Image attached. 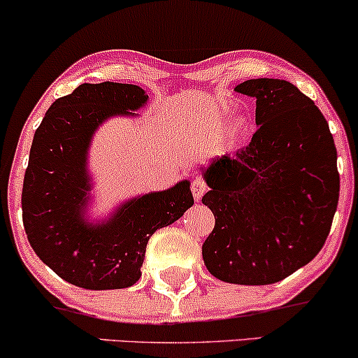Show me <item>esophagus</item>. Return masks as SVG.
<instances>
[{
  "label": "esophagus",
  "mask_w": 358,
  "mask_h": 358,
  "mask_svg": "<svg viewBox=\"0 0 358 358\" xmlns=\"http://www.w3.org/2000/svg\"><path fill=\"white\" fill-rule=\"evenodd\" d=\"M192 193H193V199L196 200V202H200L202 200V196L205 195V192H207V183H205L203 178H200V176H195V178L192 180Z\"/></svg>",
  "instance_id": "1"
}]
</instances>
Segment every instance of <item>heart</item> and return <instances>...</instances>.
<instances>
[{
  "instance_id": "b5f03b06",
  "label": "heart",
  "mask_w": 358,
  "mask_h": 358,
  "mask_svg": "<svg viewBox=\"0 0 358 358\" xmlns=\"http://www.w3.org/2000/svg\"><path fill=\"white\" fill-rule=\"evenodd\" d=\"M245 131H248V126H245V122H241V124H237L236 131H234V141H239V139L245 134Z\"/></svg>"
}]
</instances>
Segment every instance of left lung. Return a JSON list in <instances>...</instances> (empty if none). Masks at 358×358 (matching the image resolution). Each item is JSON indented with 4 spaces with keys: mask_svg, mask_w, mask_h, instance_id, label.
I'll list each match as a JSON object with an SVG mask.
<instances>
[{
    "mask_svg": "<svg viewBox=\"0 0 358 358\" xmlns=\"http://www.w3.org/2000/svg\"><path fill=\"white\" fill-rule=\"evenodd\" d=\"M236 92L256 99L249 146L203 170L202 203L215 227L202 245L212 276L245 286L273 285L323 248L336 212L340 175L327 119L296 85L250 79Z\"/></svg>",
    "mask_w": 358,
    "mask_h": 358,
    "instance_id": "obj_1",
    "label": "left lung"
}]
</instances>
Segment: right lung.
<instances>
[{
  "mask_svg": "<svg viewBox=\"0 0 358 358\" xmlns=\"http://www.w3.org/2000/svg\"><path fill=\"white\" fill-rule=\"evenodd\" d=\"M148 94L133 84H82L60 97L35 131L24 171L22 210L28 242L53 273L84 289H121L141 278L146 244L193 205L190 182L139 195L110 219H85L90 139L106 119L136 116Z\"/></svg>",
  "mask_w": 358,
  "mask_h": 358,
  "instance_id": "obj_1",
  "label": "right lung"
}]
</instances>
